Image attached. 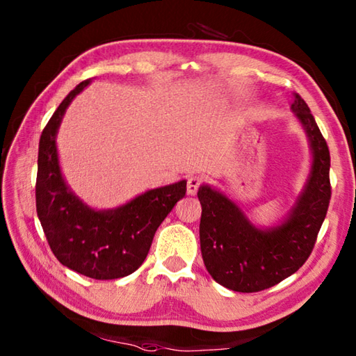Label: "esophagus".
Instances as JSON below:
<instances>
[{
    "label": "esophagus",
    "instance_id": "obj_1",
    "mask_svg": "<svg viewBox=\"0 0 356 356\" xmlns=\"http://www.w3.org/2000/svg\"><path fill=\"white\" fill-rule=\"evenodd\" d=\"M202 182H203L202 177L191 176L190 179H188V182H186V193L190 194V195L197 194V190H199V186L202 185Z\"/></svg>",
    "mask_w": 356,
    "mask_h": 356
}]
</instances>
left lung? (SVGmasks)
<instances>
[{
	"instance_id": "obj_1",
	"label": "left lung",
	"mask_w": 356,
	"mask_h": 356,
	"mask_svg": "<svg viewBox=\"0 0 356 356\" xmlns=\"http://www.w3.org/2000/svg\"><path fill=\"white\" fill-rule=\"evenodd\" d=\"M292 111L311 143L312 166L284 220L257 228L236 202L208 185L199 188L200 249L216 282L236 292H259L297 272L311 255L330 202V154L307 104L293 93Z\"/></svg>"
}]
</instances>
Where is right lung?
<instances>
[{"label":"right lung","instance_id":"right-lung-1","mask_svg":"<svg viewBox=\"0 0 356 356\" xmlns=\"http://www.w3.org/2000/svg\"><path fill=\"white\" fill-rule=\"evenodd\" d=\"M90 82L82 81L67 95L42 130L36 213L59 263L90 278L115 280L133 274L147 259L157 228L184 199L186 180L149 190L115 209L96 211L73 194L59 166L56 134L67 107Z\"/></svg>","mask_w":356,"mask_h":356}]
</instances>
